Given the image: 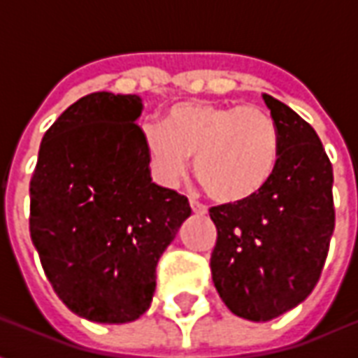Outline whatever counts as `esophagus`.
<instances>
[{
    "label": "esophagus",
    "instance_id": "1",
    "mask_svg": "<svg viewBox=\"0 0 358 358\" xmlns=\"http://www.w3.org/2000/svg\"><path fill=\"white\" fill-rule=\"evenodd\" d=\"M189 207H192V210H194L195 215H207V207L205 205H201L199 201H195V199H189Z\"/></svg>",
    "mask_w": 358,
    "mask_h": 358
}]
</instances>
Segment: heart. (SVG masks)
I'll return each mask as SVG.
<instances>
[{
    "instance_id": "b5f03b06",
    "label": "heart",
    "mask_w": 358,
    "mask_h": 358,
    "mask_svg": "<svg viewBox=\"0 0 358 358\" xmlns=\"http://www.w3.org/2000/svg\"><path fill=\"white\" fill-rule=\"evenodd\" d=\"M141 143L153 178L172 187L186 176L189 157L205 192L218 203L255 197L270 182L280 161V128L257 105L178 103L163 122L141 128Z\"/></svg>"
}]
</instances>
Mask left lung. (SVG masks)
I'll return each mask as SVG.
<instances>
[{
  "label": "left lung",
  "instance_id": "left-lung-1",
  "mask_svg": "<svg viewBox=\"0 0 358 358\" xmlns=\"http://www.w3.org/2000/svg\"><path fill=\"white\" fill-rule=\"evenodd\" d=\"M280 128V161L248 201L210 207L217 245L210 272L236 316L268 322L307 299L322 272L334 234V172L315 128L263 94Z\"/></svg>",
  "mask_w": 358,
  "mask_h": 358
}]
</instances>
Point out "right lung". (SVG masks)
I'll use <instances>...</instances> for the list:
<instances>
[{
	"mask_svg": "<svg viewBox=\"0 0 358 358\" xmlns=\"http://www.w3.org/2000/svg\"><path fill=\"white\" fill-rule=\"evenodd\" d=\"M140 95L95 92L43 136L30 180V236L59 299L86 320L140 318L159 257L192 215L187 197L151 180Z\"/></svg>",
	"mask_w": 358,
	"mask_h": 358,
	"instance_id": "1",
	"label": "right lung"
}]
</instances>
